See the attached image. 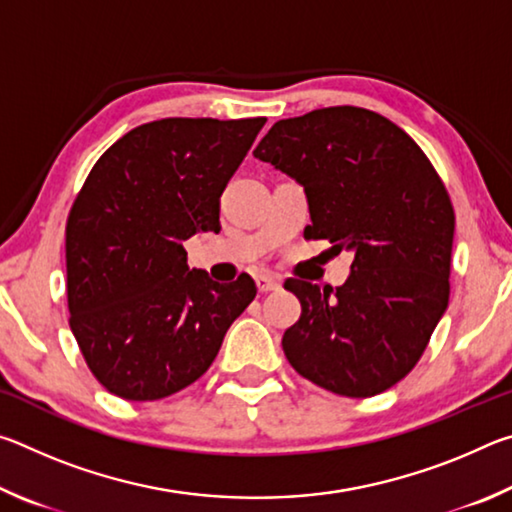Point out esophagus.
I'll use <instances>...</instances> for the list:
<instances>
[{
	"mask_svg": "<svg viewBox=\"0 0 512 512\" xmlns=\"http://www.w3.org/2000/svg\"><path fill=\"white\" fill-rule=\"evenodd\" d=\"M257 289L259 293H271V291H277L282 287V280L277 275H257Z\"/></svg>",
	"mask_w": 512,
	"mask_h": 512,
	"instance_id": "esophagus-1",
	"label": "esophagus"
}]
</instances>
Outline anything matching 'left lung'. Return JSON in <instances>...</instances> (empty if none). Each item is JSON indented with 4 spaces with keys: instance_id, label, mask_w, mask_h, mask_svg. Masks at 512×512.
I'll return each mask as SVG.
<instances>
[{
    "instance_id": "8db88e82",
    "label": "left lung",
    "mask_w": 512,
    "mask_h": 512,
    "mask_svg": "<svg viewBox=\"0 0 512 512\" xmlns=\"http://www.w3.org/2000/svg\"><path fill=\"white\" fill-rule=\"evenodd\" d=\"M305 187V239L354 253L343 287L289 280L302 314L282 336L298 375L345 397L404 379L449 302L454 207L427 155L354 106L280 119L253 151Z\"/></svg>"
}]
</instances>
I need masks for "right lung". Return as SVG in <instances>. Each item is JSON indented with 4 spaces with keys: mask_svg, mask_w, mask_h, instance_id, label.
<instances>
[{
    "mask_svg": "<svg viewBox=\"0 0 512 512\" xmlns=\"http://www.w3.org/2000/svg\"><path fill=\"white\" fill-rule=\"evenodd\" d=\"M266 117L142 124L94 162L65 225L69 327L108 393L153 402L205 375L253 302L250 275L189 271L187 241L219 228V198Z\"/></svg>",
    "mask_w": 512,
    "mask_h": 512,
    "instance_id": "1",
    "label": "right lung"
}]
</instances>
